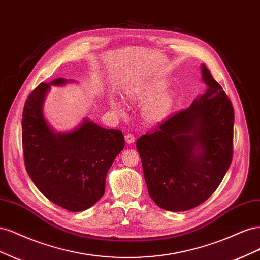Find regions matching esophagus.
I'll return each instance as SVG.
<instances>
[{"instance_id":"esophagus-1","label":"esophagus","mask_w":260,"mask_h":260,"mask_svg":"<svg viewBox=\"0 0 260 260\" xmlns=\"http://www.w3.org/2000/svg\"><path fill=\"white\" fill-rule=\"evenodd\" d=\"M124 139H125V142H127L128 144H132L136 140L135 136H133L132 133H127V135H124Z\"/></svg>"}]
</instances>
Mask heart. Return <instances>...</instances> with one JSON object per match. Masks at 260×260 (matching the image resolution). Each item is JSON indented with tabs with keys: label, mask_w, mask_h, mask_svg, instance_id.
<instances>
[{
	"label": "heart",
	"mask_w": 260,
	"mask_h": 260,
	"mask_svg": "<svg viewBox=\"0 0 260 260\" xmlns=\"http://www.w3.org/2000/svg\"><path fill=\"white\" fill-rule=\"evenodd\" d=\"M166 84L158 83L152 86H148L146 89L141 90H133L129 92V98L132 101H137L141 104H146L151 102L154 98L161 93ZM114 108L116 111L120 112V106L116 102L113 103ZM175 106V98L170 93H162L161 95L157 98L154 102H152L144 111V117L148 122L158 123L164 121L172 112V108Z\"/></svg>",
	"instance_id": "1"
}]
</instances>
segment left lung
Returning a JSON list of instances; mask_svg holds the SVG:
<instances>
[{
	"instance_id": "8db88e82",
	"label": "left lung",
	"mask_w": 260,
	"mask_h": 260,
	"mask_svg": "<svg viewBox=\"0 0 260 260\" xmlns=\"http://www.w3.org/2000/svg\"><path fill=\"white\" fill-rule=\"evenodd\" d=\"M202 74L206 93L137 141L148 194L170 211L192 209L209 199L232 161V103L205 65Z\"/></svg>"
}]
</instances>
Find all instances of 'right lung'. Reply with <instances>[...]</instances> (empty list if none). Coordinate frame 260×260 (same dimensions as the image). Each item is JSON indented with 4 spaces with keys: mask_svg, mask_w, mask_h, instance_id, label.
I'll list each match as a JSON object with an SVG mask.
<instances>
[{
    "mask_svg": "<svg viewBox=\"0 0 260 260\" xmlns=\"http://www.w3.org/2000/svg\"><path fill=\"white\" fill-rule=\"evenodd\" d=\"M67 80L55 79L54 85ZM42 82L31 92L22 112V149L26 170L46 199L69 211L93 206L105 193V180L124 147L120 130L104 129L85 120L69 133H55L42 114Z\"/></svg>",
    "mask_w": 260,
    "mask_h": 260,
    "instance_id": "right-lung-1",
    "label": "right lung"
}]
</instances>
